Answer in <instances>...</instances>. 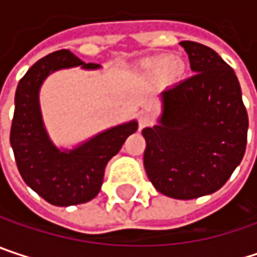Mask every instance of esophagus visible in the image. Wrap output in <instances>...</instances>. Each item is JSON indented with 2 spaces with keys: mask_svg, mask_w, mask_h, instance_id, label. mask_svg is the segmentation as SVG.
<instances>
[{
  "mask_svg": "<svg viewBox=\"0 0 257 257\" xmlns=\"http://www.w3.org/2000/svg\"><path fill=\"white\" fill-rule=\"evenodd\" d=\"M150 123H152V116H150V114H146V113H143V114L140 116V119H138V125H140V129L149 126Z\"/></svg>",
  "mask_w": 257,
  "mask_h": 257,
  "instance_id": "34e87169",
  "label": "esophagus"
}]
</instances>
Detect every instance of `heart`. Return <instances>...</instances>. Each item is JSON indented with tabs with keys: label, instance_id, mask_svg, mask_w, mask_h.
<instances>
[{
	"label": "heart",
	"instance_id": "b5f03b06",
	"mask_svg": "<svg viewBox=\"0 0 257 257\" xmlns=\"http://www.w3.org/2000/svg\"><path fill=\"white\" fill-rule=\"evenodd\" d=\"M147 68L153 74H164L171 80H179L186 73V64L181 59H171L170 56H161L155 61H150L147 64Z\"/></svg>",
	"mask_w": 257,
	"mask_h": 257
}]
</instances>
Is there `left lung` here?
I'll use <instances>...</instances> for the list:
<instances>
[{"label":"left lung","instance_id":"left-lung-1","mask_svg":"<svg viewBox=\"0 0 257 257\" xmlns=\"http://www.w3.org/2000/svg\"><path fill=\"white\" fill-rule=\"evenodd\" d=\"M180 44L195 74L161 92L158 125L143 129L144 168L161 193L195 199L219 190L239 165L248 116L231 67L204 44Z\"/></svg>","mask_w":257,"mask_h":257}]
</instances>
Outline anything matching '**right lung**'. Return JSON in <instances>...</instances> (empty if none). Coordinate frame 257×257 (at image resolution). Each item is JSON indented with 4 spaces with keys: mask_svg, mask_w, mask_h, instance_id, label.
<instances>
[{
    "mask_svg": "<svg viewBox=\"0 0 257 257\" xmlns=\"http://www.w3.org/2000/svg\"><path fill=\"white\" fill-rule=\"evenodd\" d=\"M96 70L70 50L53 52L37 61L21 78L15 96L10 144L26 184L52 205L68 207L93 199L102 186L108 161L117 155L138 123L131 120L102 131L71 150L58 149L44 128L38 93L49 74L71 67Z\"/></svg>",
    "mask_w": 257,
    "mask_h": 257,
    "instance_id": "1",
    "label": "right lung"
}]
</instances>
